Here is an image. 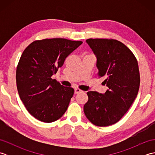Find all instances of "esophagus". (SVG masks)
Returning <instances> with one entry per match:
<instances>
[{"label": "esophagus", "instance_id": "34e87169", "mask_svg": "<svg viewBox=\"0 0 155 155\" xmlns=\"http://www.w3.org/2000/svg\"><path fill=\"white\" fill-rule=\"evenodd\" d=\"M81 92H83L81 90H80L79 88H75L74 89V94H78V93H80Z\"/></svg>", "mask_w": 155, "mask_h": 155}]
</instances>
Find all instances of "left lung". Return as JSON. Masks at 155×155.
I'll use <instances>...</instances> for the list:
<instances>
[{"instance_id": "1", "label": "left lung", "mask_w": 155, "mask_h": 155, "mask_svg": "<svg viewBox=\"0 0 155 155\" xmlns=\"http://www.w3.org/2000/svg\"><path fill=\"white\" fill-rule=\"evenodd\" d=\"M87 43L97 58L98 75L108 89L104 94L88 91L84 113L91 123L107 127L117 123L135 99L140 86L137 58L121 42L114 39L89 38Z\"/></svg>"}]
</instances>
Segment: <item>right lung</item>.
<instances>
[{
  "label": "right lung",
  "instance_id": "add662e5",
  "mask_svg": "<svg viewBox=\"0 0 155 155\" xmlns=\"http://www.w3.org/2000/svg\"><path fill=\"white\" fill-rule=\"evenodd\" d=\"M82 43L65 38H46L32 42L23 51L16 68V86L25 107L38 120L52 123L67 110L74 89L51 77Z\"/></svg>",
  "mask_w": 155,
  "mask_h": 155
}]
</instances>
